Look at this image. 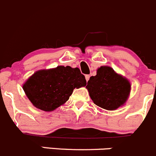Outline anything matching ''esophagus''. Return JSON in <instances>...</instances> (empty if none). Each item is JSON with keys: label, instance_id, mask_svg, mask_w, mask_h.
Returning <instances> with one entry per match:
<instances>
[{"label": "esophagus", "instance_id": "obj_1", "mask_svg": "<svg viewBox=\"0 0 156 156\" xmlns=\"http://www.w3.org/2000/svg\"><path fill=\"white\" fill-rule=\"evenodd\" d=\"M89 78H90V76L89 75H86V81H89Z\"/></svg>", "mask_w": 156, "mask_h": 156}]
</instances>
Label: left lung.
<instances>
[{"label":"left lung","mask_w":156,"mask_h":156,"mask_svg":"<svg viewBox=\"0 0 156 156\" xmlns=\"http://www.w3.org/2000/svg\"><path fill=\"white\" fill-rule=\"evenodd\" d=\"M86 89L94 104L105 110H115L128 100L131 84L112 67L101 66L95 76L90 77Z\"/></svg>","instance_id":"obj_1"}]
</instances>
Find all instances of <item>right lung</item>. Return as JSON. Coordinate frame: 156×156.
<instances>
[{
    "label": "right lung",
    "instance_id": "add662e5",
    "mask_svg": "<svg viewBox=\"0 0 156 156\" xmlns=\"http://www.w3.org/2000/svg\"><path fill=\"white\" fill-rule=\"evenodd\" d=\"M86 85L85 76L78 67L58 66L37 70L22 87L35 107L50 112L68 101L75 88L79 89Z\"/></svg>",
    "mask_w": 156,
    "mask_h": 156
}]
</instances>
